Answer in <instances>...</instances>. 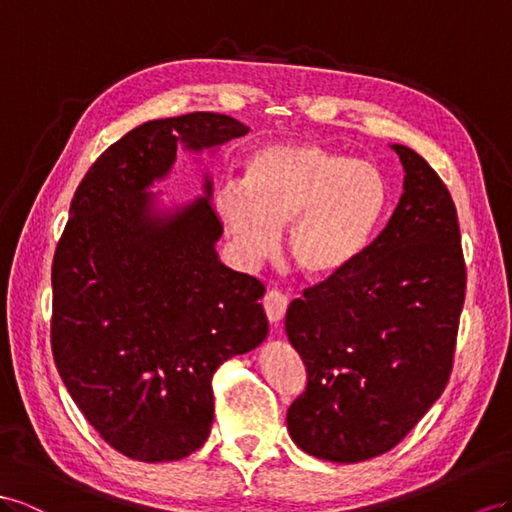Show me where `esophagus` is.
I'll list each match as a JSON object with an SVG mask.
<instances>
[{"label": "esophagus", "mask_w": 512, "mask_h": 512, "mask_svg": "<svg viewBox=\"0 0 512 512\" xmlns=\"http://www.w3.org/2000/svg\"><path fill=\"white\" fill-rule=\"evenodd\" d=\"M287 296L281 290H268L264 296V311L270 322H279L287 311Z\"/></svg>", "instance_id": "34e87169"}]
</instances>
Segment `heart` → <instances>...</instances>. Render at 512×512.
Here are the masks:
<instances>
[{
    "instance_id": "1",
    "label": "heart",
    "mask_w": 512,
    "mask_h": 512,
    "mask_svg": "<svg viewBox=\"0 0 512 512\" xmlns=\"http://www.w3.org/2000/svg\"><path fill=\"white\" fill-rule=\"evenodd\" d=\"M387 186L378 168L313 142L268 144L248 155L242 181H225L216 209L248 261L268 257L289 225L287 251L313 277L348 266L381 222Z\"/></svg>"
}]
</instances>
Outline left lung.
Instances as JSON below:
<instances>
[{
	"instance_id": "1",
	"label": "left lung",
	"mask_w": 512,
	"mask_h": 512,
	"mask_svg": "<svg viewBox=\"0 0 512 512\" xmlns=\"http://www.w3.org/2000/svg\"><path fill=\"white\" fill-rule=\"evenodd\" d=\"M404 192L385 229L342 270L305 287L285 331L307 370L287 409L300 450L333 463L381 456L450 381L467 270L452 196L404 144Z\"/></svg>"
}]
</instances>
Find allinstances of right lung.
<instances>
[{"instance_id": "right-lung-1", "label": "right lung", "mask_w": 512, "mask_h": 512, "mask_svg": "<svg viewBox=\"0 0 512 512\" xmlns=\"http://www.w3.org/2000/svg\"><path fill=\"white\" fill-rule=\"evenodd\" d=\"M244 134L214 112L149 121L97 157L71 201L51 264V352L77 409L134 461L199 450L216 370L268 333L264 283L218 261L212 201L157 218L144 194L179 142L201 151Z\"/></svg>"}]
</instances>
